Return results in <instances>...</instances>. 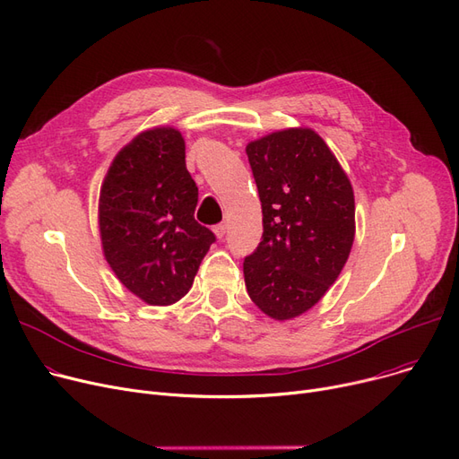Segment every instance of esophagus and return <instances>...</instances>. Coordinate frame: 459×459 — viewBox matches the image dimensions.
Here are the masks:
<instances>
[{
  "mask_svg": "<svg viewBox=\"0 0 459 459\" xmlns=\"http://www.w3.org/2000/svg\"><path fill=\"white\" fill-rule=\"evenodd\" d=\"M213 232H215V236H217V238L221 239V238L227 234V223H220V225H215V227H213Z\"/></svg>",
  "mask_w": 459,
  "mask_h": 459,
  "instance_id": "1",
  "label": "esophagus"
}]
</instances>
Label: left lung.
<instances>
[{
    "label": "left lung",
    "instance_id": "obj_1",
    "mask_svg": "<svg viewBox=\"0 0 459 459\" xmlns=\"http://www.w3.org/2000/svg\"><path fill=\"white\" fill-rule=\"evenodd\" d=\"M262 203V242L246 256L253 303L273 320L301 316L341 275L355 238L353 187L325 141L286 128L246 147Z\"/></svg>",
    "mask_w": 459,
    "mask_h": 459
}]
</instances>
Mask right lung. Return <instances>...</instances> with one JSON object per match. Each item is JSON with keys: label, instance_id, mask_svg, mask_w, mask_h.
<instances>
[{"label": "right lung", "instance_id": "1", "mask_svg": "<svg viewBox=\"0 0 459 459\" xmlns=\"http://www.w3.org/2000/svg\"><path fill=\"white\" fill-rule=\"evenodd\" d=\"M199 189L186 169V143L173 126L137 134L113 158L99 199L109 268L147 305L180 301L215 242L195 221Z\"/></svg>", "mask_w": 459, "mask_h": 459}]
</instances>
